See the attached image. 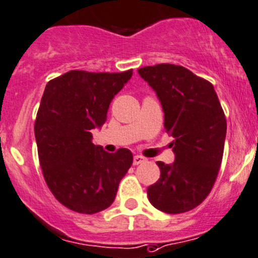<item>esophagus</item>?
I'll return each mask as SVG.
<instances>
[{"label": "esophagus", "instance_id": "34e87169", "mask_svg": "<svg viewBox=\"0 0 258 258\" xmlns=\"http://www.w3.org/2000/svg\"><path fill=\"white\" fill-rule=\"evenodd\" d=\"M144 161H146V159L144 156H141V155H135L134 156V165H140Z\"/></svg>", "mask_w": 258, "mask_h": 258}]
</instances>
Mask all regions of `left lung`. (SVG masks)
<instances>
[{
	"mask_svg": "<svg viewBox=\"0 0 258 258\" xmlns=\"http://www.w3.org/2000/svg\"><path fill=\"white\" fill-rule=\"evenodd\" d=\"M165 113L164 128L174 137L175 161H157L160 179L147 187L152 206L169 214L189 212L208 197L222 164L227 121L213 84L189 69L157 64L139 69Z\"/></svg>",
	"mask_w": 258,
	"mask_h": 258,
	"instance_id": "1",
	"label": "left lung"
}]
</instances>
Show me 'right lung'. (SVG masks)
<instances>
[{
	"label": "right lung",
	"instance_id": "obj_1",
	"mask_svg": "<svg viewBox=\"0 0 258 258\" xmlns=\"http://www.w3.org/2000/svg\"><path fill=\"white\" fill-rule=\"evenodd\" d=\"M132 77L121 73L71 71L45 87L35 119V139L45 182L59 203L94 214L113 203L132 152L113 154L92 144V130L107 121L113 97Z\"/></svg>",
	"mask_w": 258,
	"mask_h": 258
}]
</instances>
